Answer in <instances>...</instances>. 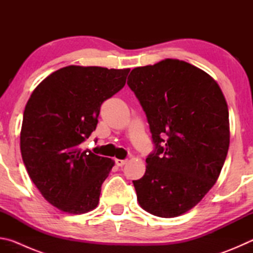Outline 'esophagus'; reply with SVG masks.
<instances>
[{
    "label": "esophagus",
    "mask_w": 253,
    "mask_h": 253,
    "mask_svg": "<svg viewBox=\"0 0 253 253\" xmlns=\"http://www.w3.org/2000/svg\"><path fill=\"white\" fill-rule=\"evenodd\" d=\"M127 163V160H116V165L117 166H124Z\"/></svg>",
    "instance_id": "1"
}]
</instances>
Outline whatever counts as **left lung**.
<instances>
[{
	"label": "left lung",
	"mask_w": 253,
	"mask_h": 253,
	"mask_svg": "<svg viewBox=\"0 0 253 253\" xmlns=\"http://www.w3.org/2000/svg\"><path fill=\"white\" fill-rule=\"evenodd\" d=\"M127 84L155 145L144 176L132 181L137 201L153 215H182L207 195L223 168L230 144L223 92L207 72L177 59L137 67Z\"/></svg>",
	"instance_id": "left-lung-1"
}]
</instances>
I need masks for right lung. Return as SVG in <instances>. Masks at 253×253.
<instances>
[{"label":"right lung","mask_w":253,"mask_h":253,"mask_svg":"<svg viewBox=\"0 0 253 253\" xmlns=\"http://www.w3.org/2000/svg\"><path fill=\"white\" fill-rule=\"evenodd\" d=\"M130 69L68 66L38 84L20 135L30 178L53 207L70 214L96 209L114 161L80 144L96 129L100 106L126 84Z\"/></svg>","instance_id":"1"}]
</instances>
